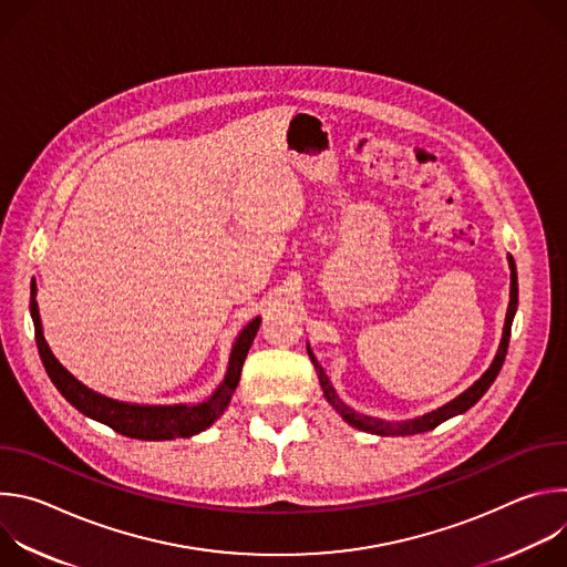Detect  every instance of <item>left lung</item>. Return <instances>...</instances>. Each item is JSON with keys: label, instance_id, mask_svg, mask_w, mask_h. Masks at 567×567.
Wrapping results in <instances>:
<instances>
[{"label": "left lung", "instance_id": "1", "mask_svg": "<svg viewBox=\"0 0 567 567\" xmlns=\"http://www.w3.org/2000/svg\"><path fill=\"white\" fill-rule=\"evenodd\" d=\"M509 269H512V289H509V307H507V318H505V328H503V339H501V348L489 365V370L484 372L471 388H466L460 396H455L453 401H449L446 406L429 413V415H422V417H415V420H409V422H385V420H377V417H368V415H361L357 411H352L350 406H346V403L339 399L337 390L332 388L326 370H322L313 357V352L309 350L307 346V352H309V359L316 368V374H318V381H320V388H322V394H326V399L332 403V409L354 429L359 431H365V433H374V435H417V433H426V431H433L435 426H440L442 422L455 417V415H462L466 413L473 403L489 390V385L496 381L503 363H505V357H507V348H509V337H512V322H514V313H516V307H518V276H516V265H514V258L509 256Z\"/></svg>", "mask_w": 567, "mask_h": 567}]
</instances>
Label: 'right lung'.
Instances as JSON below:
<instances>
[{"instance_id": "obj_1", "label": "right lung", "mask_w": 567, "mask_h": 567, "mask_svg": "<svg viewBox=\"0 0 567 567\" xmlns=\"http://www.w3.org/2000/svg\"><path fill=\"white\" fill-rule=\"evenodd\" d=\"M31 318L35 326V343L40 359L44 363V370L53 385L60 390V394L78 409L83 415L114 429L116 433L134 440H175V437H193L202 431H206L228 406V401L239 383L241 365L249 354V348L258 334L260 316L254 318L249 326L239 332V337L233 343L228 368L224 381L215 388V392L202 401V403H175V406H143V403H127L118 399H110L105 394H99L90 390L87 385L80 383L49 350L44 334L40 311L35 302V285L31 287Z\"/></svg>"}]
</instances>
